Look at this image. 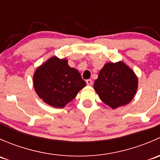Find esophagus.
I'll return each instance as SVG.
<instances>
[{
  "label": "esophagus",
  "mask_w": 160,
  "mask_h": 160,
  "mask_svg": "<svg viewBox=\"0 0 160 160\" xmlns=\"http://www.w3.org/2000/svg\"><path fill=\"white\" fill-rule=\"evenodd\" d=\"M86 83L88 86H91V85L93 84V81H92V80H88L86 81Z\"/></svg>",
  "instance_id": "34e87169"
}]
</instances>
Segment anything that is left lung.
Instances as JSON below:
<instances>
[{
    "label": "left lung",
    "instance_id": "1",
    "mask_svg": "<svg viewBox=\"0 0 160 160\" xmlns=\"http://www.w3.org/2000/svg\"><path fill=\"white\" fill-rule=\"evenodd\" d=\"M138 83L134 71L123 61L108 62L100 70L93 89L104 104L116 109L132 101Z\"/></svg>",
    "mask_w": 160,
    "mask_h": 160
}]
</instances>
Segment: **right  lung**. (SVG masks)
Returning <instances> with one entry per match:
<instances>
[{"label": "right lung", "mask_w": 160, "mask_h": 160, "mask_svg": "<svg viewBox=\"0 0 160 160\" xmlns=\"http://www.w3.org/2000/svg\"><path fill=\"white\" fill-rule=\"evenodd\" d=\"M34 89L45 103L62 108L86 86L79 71L68 65L66 58H49L33 75Z\"/></svg>", "instance_id": "obj_1"}]
</instances>
